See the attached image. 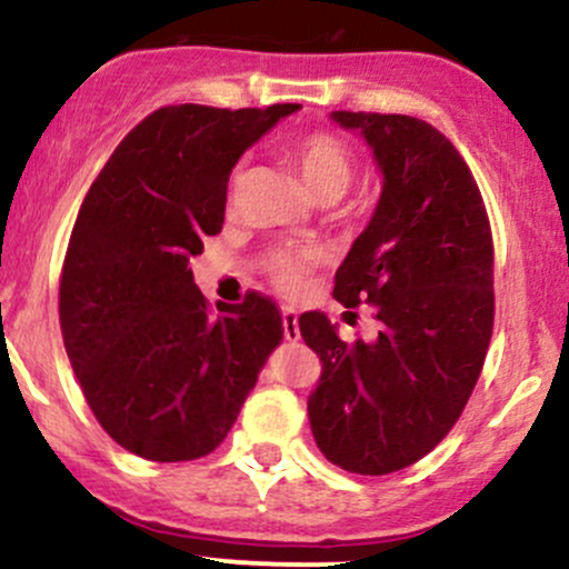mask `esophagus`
Segmentation results:
<instances>
[{
	"label": "esophagus",
	"mask_w": 569,
	"mask_h": 569,
	"mask_svg": "<svg viewBox=\"0 0 569 569\" xmlns=\"http://www.w3.org/2000/svg\"><path fill=\"white\" fill-rule=\"evenodd\" d=\"M282 328H284L287 341H298L301 330H298V315L292 309H284L282 311Z\"/></svg>",
	"instance_id": "esophagus-1"
}]
</instances>
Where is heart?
<instances>
[{"instance_id": "1", "label": "heart", "mask_w": 569, "mask_h": 569, "mask_svg": "<svg viewBox=\"0 0 569 569\" xmlns=\"http://www.w3.org/2000/svg\"><path fill=\"white\" fill-rule=\"evenodd\" d=\"M284 152H287V161L296 166V171L301 174L306 190H309V196L315 201L330 203L341 199V196L349 190V184L355 182L357 156L352 147H349L347 139L336 137V133L309 131L303 133V137L292 139ZM239 180H241V171L233 177L231 196H228L231 203H233V193ZM268 268H271V277L279 290L298 292L303 290L306 282H309L311 254L292 252V250L273 252L271 260H268Z\"/></svg>"}]
</instances>
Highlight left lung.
<instances>
[{
  "instance_id": "obj_1",
  "label": "left lung",
  "mask_w": 569,
  "mask_h": 569,
  "mask_svg": "<svg viewBox=\"0 0 569 569\" xmlns=\"http://www.w3.org/2000/svg\"><path fill=\"white\" fill-rule=\"evenodd\" d=\"M330 118L366 137L385 174L379 207L333 287L347 309L373 306L381 330L373 343H347L325 315L298 319L322 360L309 422L338 468L387 476L449 436L481 376L495 325V244L481 190L438 129L411 114Z\"/></svg>"
}]
</instances>
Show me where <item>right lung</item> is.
<instances>
[{
    "label": "right lung",
    "mask_w": 569,
    "mask_h": 569,
    "mask_svg": "<svg viewBox=\"0 0 569 569\" xmlns=\"http://www.w3.org/2000/svg\"><path fill=\"white\" fill-rule=\"evenodd\" d=\"M301 104L161 107L114 147L82 201L59 284L63 347L96 422L152 462L207 457L282 343L271 298L217 303L190 258L222 231L241 152Z\"/></svg>",
    "instance_id": "add662e5"
}]
</instances>
